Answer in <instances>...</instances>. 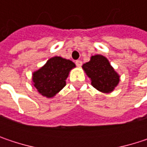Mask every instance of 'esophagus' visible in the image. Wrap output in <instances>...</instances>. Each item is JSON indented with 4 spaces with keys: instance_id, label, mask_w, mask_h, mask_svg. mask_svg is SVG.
Wrapping results in <instances>:
<instances>
[{
    "instance_id": "obj_1",
    "label": "esophagus",
    "mask_w": 147,
    "mask_h": 147,
    "mask_svg": "<svg viewBox=\"0 0 147 147\" xmlns=\"http://www.w3.org/2000/svg\"><path fill=\"white\" fill-rule=\"evenodd\" d=\"M76 65L78 67H80V66H82V62L81 60H76Z\"/></svg>"
}]
</instances>
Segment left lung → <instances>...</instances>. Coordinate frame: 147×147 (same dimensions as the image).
<instances>
[{
	"instance_id": "8db88e82",
	"label": "left lung",
	"mask_w": 147,
	"mask_h": 147,
	"mask_svg": "<svg viewBox=\"0 0 147 147\" xmlns=\"http://www.w3.org/2000/svg\"><path fill=\"white\" fill-rule=\"evenodd\" d=\"M82 69L91 79L94 88L102 93H111L117 86L120 76L102 55L92 56L90 61L82 65Z\"/></svg>"
}]
</instances>
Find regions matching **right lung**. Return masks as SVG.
<instances>
[{
	"instance_id": "right-lung-1",
	"label": "right lung",
	"mask_w": 147,
	"mask_h": 147,
	"mask_svg": "<svg viewBox=\"0 0 147 147\" xmlns=\"http://www.w3.org/2000/svg\"><path fill=\"white\" fill-rule=\"evenodd\" d=\"M74 67L76 65L69 59L53 57L33 73V85L42 95L52 98L65 86V80Z\"/></svg>"
}]
</instances>
